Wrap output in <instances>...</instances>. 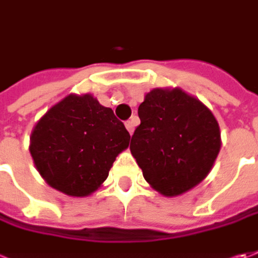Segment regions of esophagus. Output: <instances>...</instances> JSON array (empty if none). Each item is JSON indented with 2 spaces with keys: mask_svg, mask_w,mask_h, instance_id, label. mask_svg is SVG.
<instances>
[{
  "mask_svg": "<svg viewBox=\"0 0 258 258\" xmlns=\"http://www.w3.org/2000/svg\"><path fill=\"white\" fill-rule=\"evenodd\" d=\"M125 126H126V129H127V132L132 135L133 131H135V120H133V119H131V120H127V122H126V123H125Z\"/></svg>",
  "mask_w": 258,
  "mask_h": 258,
  "instance_id": "esophagus-1",
  "label": "esophagus"
}]
</instances>
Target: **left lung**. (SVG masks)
I'll return each instance as SVG.
<instances>
[{
    "instance_id": "obj_1",
    "label": "left lung",
    "mask_w": 258,
    "mask_h": 258,
    "mask_svg": "<svg viewBox=\"0 0 258 258\" xmlns=\"http://www.w3.org/2000/svg\"><path fill=\"white\" fill-rule=\"evenodd\" d=\"M131 152L145 180L166 198L198 186L220 152L219 123L202 102L179 88H156L138 109Z\"/></svg>"
}]
</instances>
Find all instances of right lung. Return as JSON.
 Listing matches in <instances>:
<instances>
[{
    "instance_id": "obj_1",
    "label": "right lung",
    "mask_w": 258,
    "mask_h": 258,
    "mask_svg": "<svg viewBox=\"0 0 258 258\" xmlns=\"http://www.w3.org/2000/svg\"><path fill=\"white\" fill-rule=\"evenodd\" d=\"M129 141L131 135L112 109L89 93H71L36 122L29 152L51 187L85 198L106 180Z\"/></svg>"
}]
</instances>
